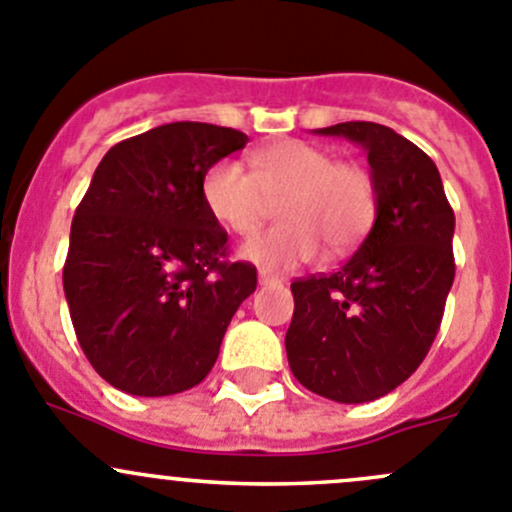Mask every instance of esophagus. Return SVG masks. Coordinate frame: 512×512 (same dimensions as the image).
Returning <instances> with one entry per match:
<instances>
[{
	"label": "esophagus",
	"instance_id": "esophagus-1",
	"mask_svg": "<svg viewBox=\"0 0 512 512\" xmlns=\"http://www.w3.org/2000/svg\"><path fill=\"white\" fill-rule=\"evenodd\" d=\"M277 277L270 275V272H260V285H277Z\"/></svg>",
	"mask_w": 512,
	"mask_h": 512
}]
</instances>
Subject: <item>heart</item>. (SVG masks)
<instances>
[{"label": "heart", "instance_id": "obj_1", "mask_svg": "<svg viewBox=\"0 0 512 512\" xmlns=\"http://www.w3.org/2000/svg\"><path fill=\"white\" fill-rule=\"evenodd\" d=\"M240 160H217L202 177L200 195L217 225L247 237L262 225L270 202H280L275 230L245 242L240 255L267 272H285L312 262L320 242L330 255L352 250L370 230L377 212V187L370 170L337 162L325 147L285 140Z\"/></svg>", "mask_w": 512, "mask_h": 512}]
</instances>
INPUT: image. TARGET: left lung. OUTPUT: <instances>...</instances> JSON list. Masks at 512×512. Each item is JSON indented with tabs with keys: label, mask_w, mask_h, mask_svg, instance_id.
<instances>
[{
	"label": "left lung",
	"mask_w": 512,
	"mask_h": 512,
	"mask_svg": "<svg viewBox=\"0 0 512 512\" xmlns=\"http://www.w3.org/2000/svg\"><path fill=\"white\" fill-rule=\"evenodd\" d=\"M367 152L377 187L372 230L332 275L292 282L290 370L335 403L393 393L428 355L453 287L455 215L435 162L385 124L315 130Z\"/></svg>",
	"instance_id": "1"
}]
</instances>
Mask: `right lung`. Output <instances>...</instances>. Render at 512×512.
Listing matches in <instances>:
<instances>
[{
    "instance_id": "add662e5",
    "label": "right lung",
    "mask_w": 512,
    "mask_h": 512,
    "mask_svg": "<svg viewBox=\"0 0 512 512\" xmlns=\"http://www.w3.org/2000/svg\"><path fill=\"white\" fill-rule=\"evenodd\" d=\"M247 145L245 132L170 122L114 145L79 202L64 297L94 370L140 398L200 385L220 355L250 262H227V232L205 210V172Z\"/></svg>"
}]
</instances>
